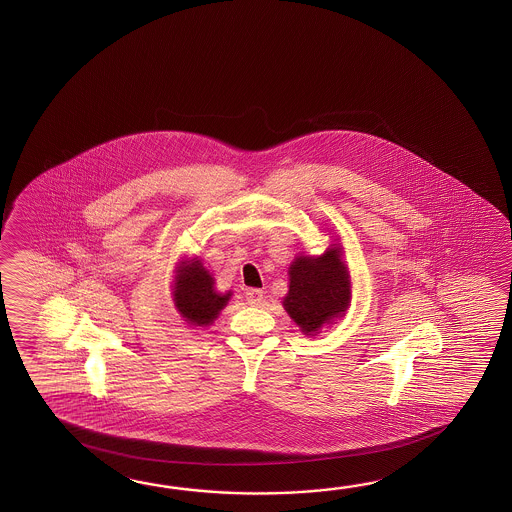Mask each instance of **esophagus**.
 I'll return each mask as SVG.
<instances>
[{
  "mask_svg": "<svg viewBox=\"0 0 512 512\" xmlns=\"http://www.w3.org/2000/svg\"><path fill=\"white\" fill-rule=\"evenodd\" d=\"M245 298H247V302L251 305L261 304L263 302V291H260V289H247Z\"/></svg>",
  "mask_w": 512,
  "mask_h": 512,
  "instance_id": "1",
  "label": "esophagus"
}]
</instances>
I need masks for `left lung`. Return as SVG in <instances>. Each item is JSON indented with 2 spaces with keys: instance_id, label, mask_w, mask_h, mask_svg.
Returning <instances> with one entry per match:
<instances>
[{
  "instance_id": "1",
  "label": "left lung",
  "mask_w": 512,
  "mask_h": 512,
  "mask_svg": "<svg viewBox=\"0 0 512 512\" xmlns=\"http://www.w3.org/2000/svg\"><path fill=\"white\" fill-rule=\"evenodd\" d=\"M340 243H331L324 254H298L289 265V291L283 309L307 337L346 316L351 305V274Z\"/></svg>"
}]
</instances>
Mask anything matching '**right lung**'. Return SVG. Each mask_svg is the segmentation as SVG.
<instances>
[{
    "mask_svg": "<svg viewBox=\"0 0 512 512\" xmlns=\"http://www.w3.org/2000/svg\"><path fill=\"white\" fill-rule=\"evenodd\" d=\"M232 291L219 293L212 272L199 258H181L175 263L172 300L175 309L192 329L214 324L229 304Z\"/></svg>",
    "mask_w": 512,
    "mask_h": 512,
    "instance_id": "right-lung-1",
    "label": "right lung"
}]
</instances>
